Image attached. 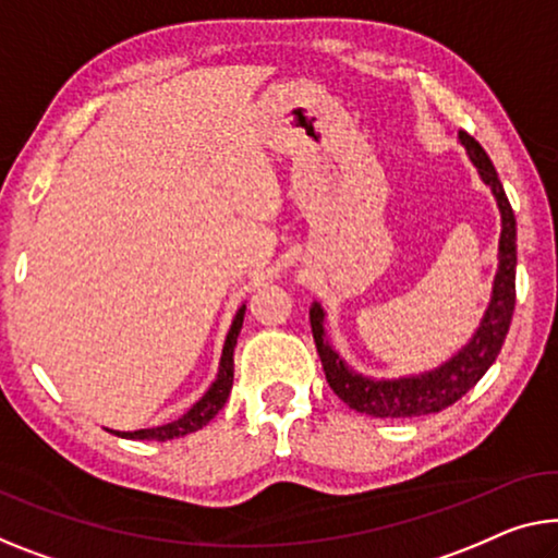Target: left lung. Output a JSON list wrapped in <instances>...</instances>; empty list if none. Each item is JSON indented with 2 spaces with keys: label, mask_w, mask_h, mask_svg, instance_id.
Masks as SVG:
<instances>
[{
  "label": "left lung",
  "mask_w": 558,
  "mask_h": 558,
  "mask_svg": "<svg viewBox=\"0 0 558 558\" xmlns=\"http://www.w3.org/2000/svg\"><path fill=\"white\" fill-rule=\"evenodd\" d=\"M459 143L465 155L478 170V178L492 190L498 215H501V235H498L496 276L492 282V298L478 328L473 330L469 343L461 345L451 359L436 368L423 373H409L398 378H373L355 371L336 348H332L326 330V307L318 301L311 305V328L318 348L323 371L340 401L353 411L373 415V418H413L448 409L461 396L484 378L492 368L496 355L501 353L506 332L511 326L513 305H517V218L511 203L504 193L501 180L486 149L473 140L469 132H459Z\"/></svg>",
  "instance_id": "1"
}]
</instances>
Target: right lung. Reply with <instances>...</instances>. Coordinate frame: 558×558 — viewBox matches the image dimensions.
I'll list each match as a JSON object with an SVG mask.
<instances>
[{
	"label": "right lung",
	"mask_w": 558,
	"mask_h": 558,
	"mask_svg": "<svg viewBox=\"0 0 558 558\" xmlns=\"http://www.w3.org/2000/svg\"><path fill=\"white\" fill-rule=\"evenodd\" d=\"M243 318H245V303L238 307L235 318H232V326L226 336V343H222V353H220V363H218V376L210 384V388L205 390L197 401L190 405V409L174 418L170 423H162V426H153V428H140V430H114V428H105L110 434L120 436V438H132V440H170V438H180L187 434H195L203 426H207L218 411L226 405L230 388H232V376H235V345H238V336L240 328H243Z\"/></svg>",
	"instance_id": "1"
}]
</instances>
